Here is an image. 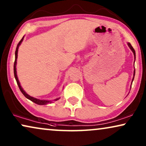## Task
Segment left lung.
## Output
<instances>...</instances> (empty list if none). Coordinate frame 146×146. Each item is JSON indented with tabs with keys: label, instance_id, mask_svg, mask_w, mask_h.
<instances>
[{
	"label": "left lung",
	"instance_id": "obj_1",
	"mask_svg": "<svg viewBox=\"0 0 146 146\" xmlns=\"http://www.w3.org/2000/svg\"><path fill=\"white\" fill-rule=\"evenodd\" d=\"M127 45H128V46L129 47V48L131 49V50L133 52V55H134V58H135V52L134 50V49H133V48L132 47V46L131 45L130 43H129V42L127 43ZM134 76H135V70H134V72H133V79H132V81H131V82H132L133 80V79H134Z\"/></svg>",
	"mask_w": 146,
	"mask_h": 146
}]
</instances>
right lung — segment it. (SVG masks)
I'll return each mask as SVG.
<instances>
[{
    "label": "right lung",
    "instance_id": "right-lung-1",
    "mask_svg": "<svg viewBox=\"0 0 146 146\" xmlns=\"http://www.w3.org/2000/svg\"><path fill=\"white\" fill-rule=\"evenodd\" d=\"M23 39H24V36L23 37V38L21 40V41L19 42V44H18L17 46V48H16V51H15V64H14V74H15V78L16 79V80H17V84L19 86V89L21 91V92L23 94V95L25 96L28 98L30 100H31L32 102H35V104H38V105H46L48 104L49 103H51L52 101H50V100H39V99H37V98H35L34 97H32L31 96H29L28 94H27V92L24 90L23 89V88L21 87V84L19 82V79H18V77H17V58H18V50H19V46L21 45V44L22 43V42L23 41ZM60 98H58L54 100V101H56L58 100Z\"/></svg>",
    "mask_w": 146,
    "mask_h": 146
}]
</instances>
